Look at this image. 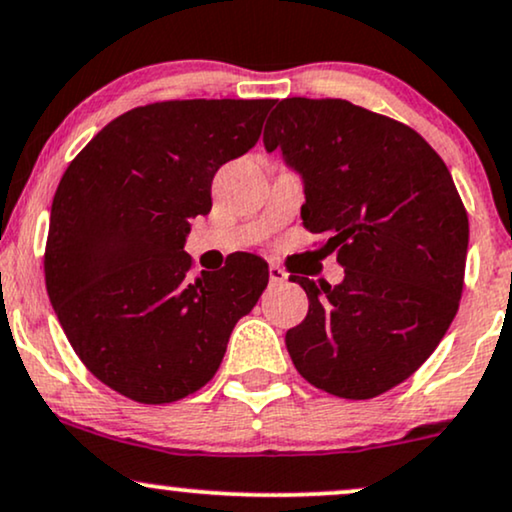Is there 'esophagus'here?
I'll use <instances>...</instances> for the list:
<instances>
[{
    "label": "esophagus",
    "instance_id": "esophagus-1",
    "mask_svg": "<svg viewBox=\"0 0 512 512\" xmlns=\"http://www.w3.org/2000/svg\"><path fill=\"white\" fill-rule=\"evenodd\" d=\"M286 279L288 274L283 272L279 264H269V281H272V286H279V283H283Z\"/></svg>",
    "mask_w": 512,
    "mask_h": 512
}]
</instances>
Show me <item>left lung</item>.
I'll return each mask as SVG.
<instances>
[{
    "instance_id": "1",
    "label": "left lung",
    "mask_w": 512,
    "mask_h": 512,
    "mask_svg": "<svg viewBox=\"0 0 512 512\" xmlns=\"http://www.w3.org/2000/svg\"><path fill=\"white\" fill-rule=\"evenodd\" d=\"M264 150L303 178V224L338 250L341 283L291 276L310 310L286 334L295 369L338 398L405 381L458 312L470 224L451 171L405 123L348 100L286 97Z\"/></svg>"
}]
</instances>
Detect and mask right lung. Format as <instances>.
<instances>
[{
	"mask_svg": "<svg viewBox=\"0 0 512 512\" xmlns=\"http://www.w3.org/2000/svg\"><path fill=\"white\" fill-rule=\"evenodd\" d=\"M274 100H174L102 128L61 176L49 214V303L83 365L147 405L214 377L233 326L269 281L262 257L190 276V219L212 178L260 140Z\"/></svg>",
	"mask_w": 512,
	"mask_h": 512,
	"instance_id": "obj_1",
	"label": "right lung"
}]
</instances>
